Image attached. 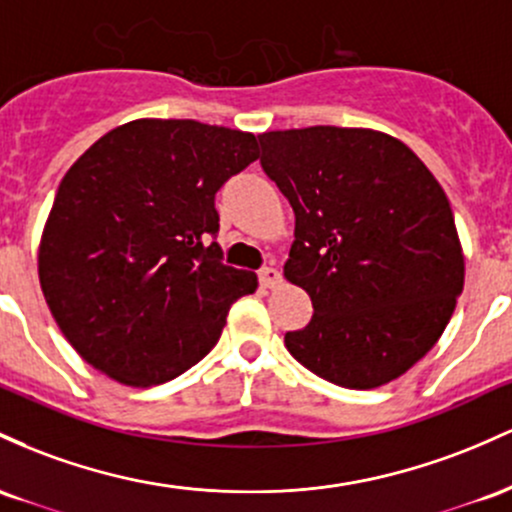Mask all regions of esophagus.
Instances as JSON below:
<instances>
[{
	"label": "esophagus",
	"instance_id": "1",
	"mask_svg": "<svg viewBox=\"0 0 512 512\" xmlns=\"http://www.w3.org/2000/svg\"><path fill=\"white\" fill-rule=\"evenodd\" d=\"M258 280H261L263 287H275V285H280L283 275H280L278 268L266 266V268H261V271H258Z\"/></svg>",
	"mask_w": 512,
	"mask_h": 512
}]
</instances>
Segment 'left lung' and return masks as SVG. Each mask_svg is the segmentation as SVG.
Returning <instances> with one entry per match:
<instances>
[{
  "label": "left lung",
  "mask_w": 512,
  "mask_h": 512,
  "mask_svg": "<svg viewBox=\"0 0 512 512\" xmlns=\"http://www.w3.org/2000/svg\"><path fill=\"white\" fill-rule=\"evenodd\" d=\"M261 166L290 200L295 241L285 278L314 314L285 333L321 380L375 389L438 343L464 287L450 200L396 137L314 125L258 135Z\"/></svg>",
  "instance_id": "8db88e82"
}]
</instances>
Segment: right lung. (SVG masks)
I'll return each mask as SVG.
<instances>
[{
	"label": "right lung",
	"instance_id": "add662e5",
	"mask_svg": "<svg viewBox=\"0 0 512 512\" xmlns=\"http://www.w3.org/2000/svg\"><path fill=\"white\" fill-rule=\"evenodd\" d=\"M258 159L256 137L140 118L96 140L57 188L38 246L45 302L70 346L128 387L179 377L256 292L222 263L215 193Z\"/></svg>",
	"mask_w": 512,
	"mask_h": 512
}]
</instances>
